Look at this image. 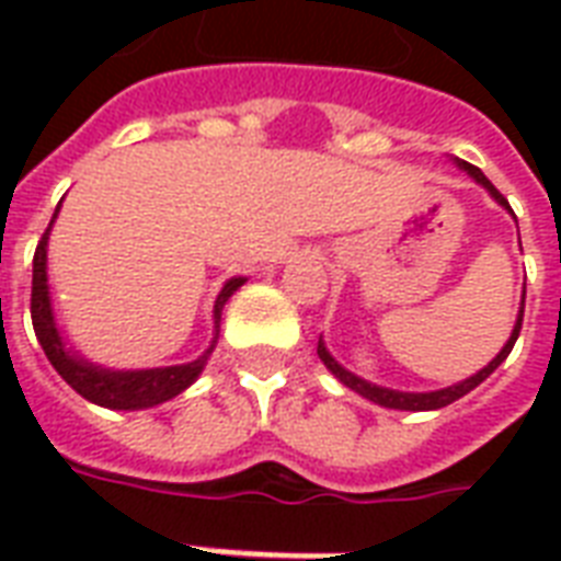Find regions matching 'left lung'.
<instances>
[{
    "instance_id": "obj_1",
    "label": "left lung",
    "mask_w": 561,
    "mask_h": 561,
    "mask_svg": "<svg viewBox=\"0 0 561 561\" xmlns=\"http://www.w3.org/2000/svg\"><path fill=\"white\" fill-rule=\"evenodd\" d=\"M451 162L457 165L460 171H466L478 186H483L489 192V197L497 203V206H504L510 215L515 218V211L510 209V203H506V197L501 192H497L492 183L486 180V174L480 169H474L471 162L466 160H457V157H451ZM522 320H524V290H522V306H518V317H515V325L513 332H510V341L504 343V350L497 352L495 358L489 360L486 367L478 369L474 375H469V378H462V381L451 383V387H443V390H427V392H404V390H390V387H381V383H373L367 381V378H360V375H355L352 369H346L341 364V360L334 358L332 352H329V346H325V341L320 337L317 341V355H320V360L325 364V369L337 378V381L343 383V387H350L352 392H358V396H364L367 401H373V404H381V408H390V410H413V413H419V410H439L445 408V404H451V401L462 399L466 392H471L478 383H483L489 378V375L495 373L501 364L506 360V355L513 352L515 341H518V332H522Z\"/></svg>"
}]
</instances>
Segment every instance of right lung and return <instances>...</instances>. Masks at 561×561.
<instances>
[{
  "label": "right lung",
  "instance_id": "right-lung-1",
  "mask_svg": "<svg viewBox=\"0 0 561 561\" xmlns=\"http://www.w3.org/2000/svg\"><path fill=\"white\" fill-rule=\"evenodd\" d=\"M60 203H57L55 215H51L46 236L37 244L34 279H31V323H34V334H37L46 358L51 360V367L60 373V378L72 390L81 392L83 399L107 410H148L162 404V401H171L180 392H186L201 378V373L206 369V360L211 358V352L218 346L220 311L227 306V299L244 285L247 276H232V279L224 282V288H220L218 299H215V308H211V323H215L211 341L201 358L188 360V364H174V367L151 369H113L104 367V364H95L83 352L75 350L72 343H66L55 314L51 285H48V236H51V227H55Z\"/></svg>",
  "mask_w": 561,
  "mask_h": 561
}]
</instances>
